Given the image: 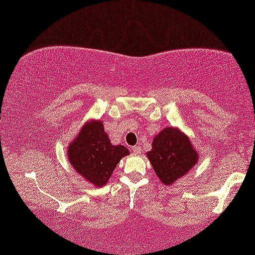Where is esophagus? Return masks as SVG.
Here are the masks:
<instances>
[{"mask_svg": "<svg viewBox=\"0 0 255 255\" xmlns=\"http://www.w3.org/2000/svg\"><path fill=\"white\" fill-rule=\"evenodd\" d=\"M132 151L134 153H140V147H137V145H134V147H132Z\"/></svg>", "mask_w": 255, "mask_h": 255, "instance_id": "34e87169", "label": "esophagus"}]
</instances>
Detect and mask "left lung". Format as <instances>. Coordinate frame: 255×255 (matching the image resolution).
Here are the masks:
<instances>
[{
    "label": "left lung",
    "mask_w": 255,
    "mask_h": 255,
    "mask_svg": "<svg viewBox=\"0 0 255 255\" xmlns=\"http://www.w3.org/2000/svg\"><path fill=\"white\" fill-rule=\"evenodd\" d=\"M147 157L165 185H172L184 176L199 159L189 137L174 128H166L155 135Z\"/></svg>",
    "instance_id": "1"
}]
</instances>
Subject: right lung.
Here are the masks:
<instances>
[{
    "instance_id": "obj_1",
    "label": "right lung",
    "mask_w": 255,
    "mask_h": 255,
    "mask_svg": "<svg viewBox=\"0 0 255 255\" xmlns=\"http://www.w3.org/2000/svg\"><path fill=\"white\" fill-rule=\"evenodd\" d=\"M124 145H113L100 121L83 125L68 148L70 164L80 176L102 187L106 184L116 165L128 155Z\"/></svg>"
}]
</instances>
